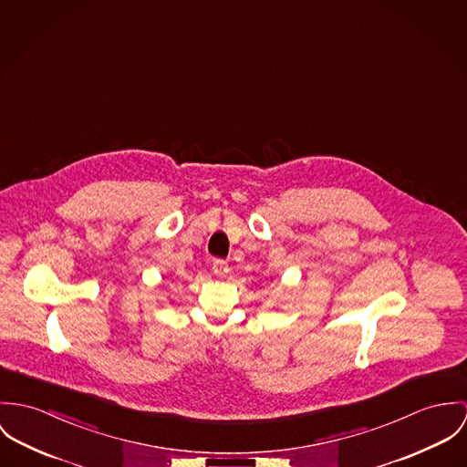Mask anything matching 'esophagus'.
I'll list each match as a JSON object with an SVG mask.
<instances>
[{
    "label": "esophagus",
    "mask_w": 467,
    "mask_h": 467,
    "mask_svg": "<svg viewBox=\"0 0 467 467\" xmlns=\"http://www.w3.org/2000/svg\"><path fill=\"white\" fill-rule=\"evenodd\" d=\"M213 272L218 275V277H225V274L229 272V265L222 259H214L213 261Z\"/></svg>",
    "instance_id": "34e87169"
}]
</instances>
